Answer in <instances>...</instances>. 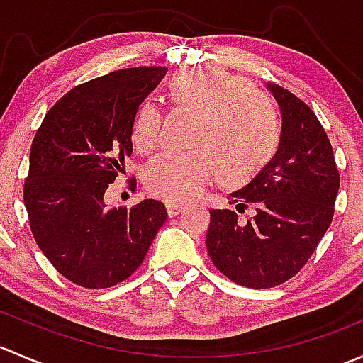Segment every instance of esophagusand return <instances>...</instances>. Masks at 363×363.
<instances>
[{"instance_id":"obj_1","label":"esophagus","mask_w":363,"mask_h":363,"mask_svg":"<svg viewBox=\"0 0 363 363\" xmlns=\"http://www.w3.org/2000/svg\"><path fill=\"white\" fill-rule=\"evenodd\" d=\"M184 211V205L182 203H175V202H167V212H168V216H177L179 212H182Z\"/></svg>"}]
</instances>
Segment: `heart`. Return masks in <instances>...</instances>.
Here are the masks:
<instances>
[{
  "instance_id": "1",
  "label": "heart",
  "mask_w": 363,
  "mask_h": 363,
  "mask_svg": "<svg viewBox=\"0 0 363 363\" xmlns=\"http://www.w3.org/2000/svg\"><path fill=\"white\" fill-rule=\"evenodd\" d=\"M170 100L200 112L191 152L164 151L145 167L144 181L152 195L188 202L202 195L218 172L230 184L255 177L277 151L279 117L267 94L240 77L216 68L182 69L172 79ZM163 112L155 101L138 105L131 142L151 152L161 137Z\"/></svg>"
}]
</instances>
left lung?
<instances>
[{"label": "left lung", "instance_id": "obj_1", "mask_svg": "<svg viewBox=\"0 0 363 363\" xmlns=\"http://www.w3.org/2000/svg\"><path fill=\"white\" fill-rule=\"evenodd\" d=\"M281 107L283 131L270 163L230 203L239 212L255 208L240 221L235 211L211 208L207 244L216 269L233 283L267 290L300 272L334 218L339 170L332 144L298 96L267 86Z\"/></svg>", "mask_w": 363, "mask_h": 363}]
</instances>
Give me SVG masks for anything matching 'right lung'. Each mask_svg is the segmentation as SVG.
<instances>
[{"label":"right lung","mask_w":363,"mask_h":363,"mask_svg":"<svg viewBox=\"0 0 363 363\" xmlns=\"http://www.w3.org/2000/svg\"><path fill=\"white\" fill-rule=\"evenodd\" d=\"M164 73L124 68L80 84L50 107L33 138L24 181L29 226L54 269L77 286L101 290L128 279L167 221L156 200L130 208L104 202L133 152L135 112Z\"/></svg>","instance_id":"1"}]
</instances>
